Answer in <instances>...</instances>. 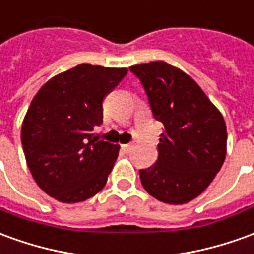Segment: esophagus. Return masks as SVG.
Returning a JSON list of instances; mask_svg holds the SVG:
<instances>
[{
  "label": "esophagus",
  "mask_w": 254,
  "mask_h": 254,
  "mask_svg": "<svg viewBox=\"0 0 254 254\" xmlns=\"http://www.w3.org/2000/svg\"><path fill=\"white\" fill-rule=\"evenodd\" d=\"M132 147H133L132 144H122V145H121V148H122V150H124V151H125V152H129V151H130V150H132Z\"/></svg>",
  "instance_id": "esophagus-1"
}]
</instances>
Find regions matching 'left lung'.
<instances>
[{"mask_svg":"<svg viewBox=\"0 0 254 254\" xmlns=\"http://www.w3.org/2000/svg\"><path fill=\"white\" fill-rule=\"evenodd\" d=\"M155 121L164 124L155 164L140 169L145 191L182 205L202 194L226 158V122L194 79L165 62L132 65Z\"/></svg>","mask_w":254,"mask_h":254,"instance_id":"obj_1","label":"left lung"}]
</instances>
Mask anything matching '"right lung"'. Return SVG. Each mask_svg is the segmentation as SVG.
I'll list each match as a JSON object with an SVG mask.
<instances>
[{"instance_id":"right-lung-1","label":"right lung","mask_w":254,"mask_h":254,"mask_svg":"<svg viewBox=\"0 0 254 254\" xmlns=\"http://www.w3.org/2000/svg\"><path fill=\"white\" fill-rule=\"evenodd\" d=\"M127 72L79 64L49 79L33 99L23 121V151L49 196L75 203L104 187L120 147L93 129L103 122V99Z\"/></svg>"}]
</instances>
